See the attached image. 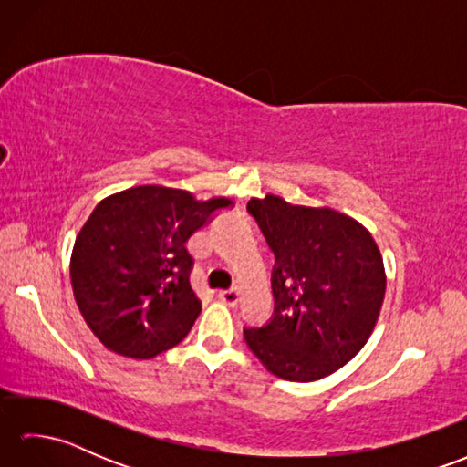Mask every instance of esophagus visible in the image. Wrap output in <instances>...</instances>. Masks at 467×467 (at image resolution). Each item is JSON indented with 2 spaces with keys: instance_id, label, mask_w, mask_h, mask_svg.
<instances>
[{
  "instance_id": "34e87169",
  "label": "esophagus",
  "mask_w": 467,
  "mask_h": 467,
  "mask_svg": "<svg viewBox=\"0 0 467 467\" xmlns=\"http://www.w3.org/2000/svg\"><path fill=\"white\" fill-rule=\"evenodd\" d=\"M239 296H241L239 289H226V291L218 293V299H221L226 305H231V306L236 305V301H239Z\"/></svg>"
}]
</instances>
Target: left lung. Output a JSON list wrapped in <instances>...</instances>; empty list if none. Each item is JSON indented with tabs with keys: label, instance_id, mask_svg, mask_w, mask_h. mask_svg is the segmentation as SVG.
<instances>
[{
	"label": "left lung",
	"instance_id": "1",
	"mask_svg": "<svg viewBox=\"0 0 467 467\" xmlns=\"http://www.w3.org/2000/svg\"><path fill=\"white\" fill-rule=\"evenodd\" d=\"M246 211L275 254V311L244 327L259 361L286 381H317L361 351L379 317L385 271L373 236L331 208L253 198Z\"/></svg>",
	"mask_w": 467,
	"mask_h": 467
}]
</instances>
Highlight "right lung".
Listing matches in <instances>:
<instances>
[{
  "instance_id": "right-lung-1",
  "label": "right lung",
  "mask_w": 467,
  "mask_h": 467,
  "mask_svg": "<svg viewBox=\"0 0 467 467\" xmlns=\"http://www.w3.org/2000/svg\"><path fill=\"white\" fill-rule=\"evenodd\" d=\"M231 206L228 198L198 202L186 191L148 184L94 208L69 276L78 309L108 349L150 359L184 339L201 313L186 241Z\"/></svg>"
}]
</instances>
